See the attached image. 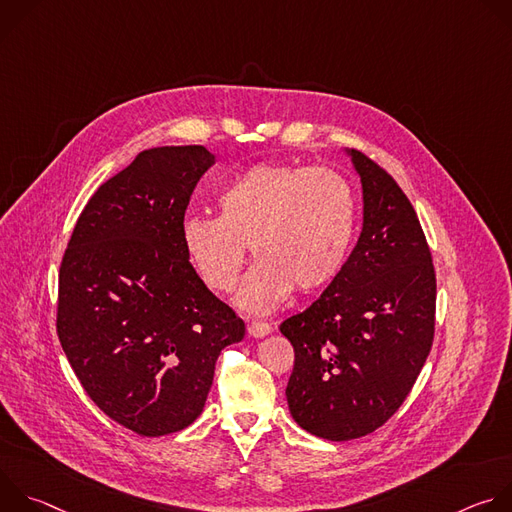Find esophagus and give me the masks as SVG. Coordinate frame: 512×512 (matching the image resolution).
Masks as SVG:
<instances>
[{
    "label": "esophagus",
    "mask_w": 512,
    "mask_h": 512,
    "mask_svg": "<svg viewBox=\"0 0 512 512\" xmlns=\"http://www.w3.org/2000/svg\"><path fill=\"white\" fill-rule=\"evenodd\" d=\"M247 332H249L251 338H263L271 332V326L267 322H249Z\"/></svg>",
    "instance_id": "esophagus-1"
}]
</instances>
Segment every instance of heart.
I'll use <instances>...</instances> for the list:
<instances>
[{"instance_id": "obj_1", "label": "heart", "mask_w": 512, "mask_h": 512, "mask_svg": "<svg viewBox=\"0 0 512 512\" xmlns=\"http://www.w3.org/2000/svg\"><path fill=\"white\" fill-rule=\"evenodd\" d=\"M218 216L190 214L180 239L200 281L227 294L245 265L237 306L263 314L289 298L316 294L346 263L356 227L354 192L328 168L259 164L231 180L216 196Z\"/></svg>"}]
</instances>
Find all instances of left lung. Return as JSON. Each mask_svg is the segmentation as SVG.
Masks as SVG:
<instances>
[{
  "label": "left lung",
  "mask_w": 512,
  "mask_h": 512,
  "mask_svg": "<svg viewBox=\"0 0 512 512\" xmlns=\"http://www.w3.org/2000/svg\"><path fill=\"white\" fill-rule=\"evenodd\" d=\"M346 154L362 184L360 237L324 294L279 326L296 352L289 413L330 442L375 431L403 405L435 326V271L409 198L371 158Z\"/></svg>",
  "instance_id": "8db88e82"
}]
</instances>
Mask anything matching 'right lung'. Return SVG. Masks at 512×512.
Wrapping results in <instances>:
<instances>
[{
	"label": "right lung",
	"instance_id": "add662e5",
	"mask_svg": "<svg viewBox=\"0 0 512 512\" xmlns=\"http://www.w3.org/2000/svg\"><path fill=\"white\" fill-rule=\"evenodd\" d=\"M214 154H137L91 196L64 251L56 330L72 371L119 425L158 437L204 409L221 350L245 322L200 281L180 229Z\"/></svg>",
	"mask_w": 512,
	"mask_h": 512
}]
</instances>
